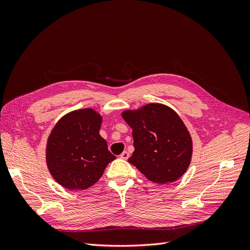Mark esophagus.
I'll return each mask as SVG.
<instances>
[{
  "label": "esophagus",
  "mask_w": 250,
  "mask_h": 250,
  "mask_svg": "<svg viewBox=\"0 0 250 250\" xmlns=\"http://www.w3.org/2000/svg\"><path fill=\"white\" fill-rule=\"evenodd\" d=\"M120 157L122 158V160H128V157H129V152H128V151H124V152L120 155Z\"/></svg>",
  "instance_id": "34e87169"
}]
</instances>
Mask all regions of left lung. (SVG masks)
Listing matches in <instances>:
<instances>
[{
  "instance_id": "1",
  "label": "left lung",
  "mask_w": 250,
  "mask_h": 250,
  "mask_svg": "<svg viewBox=\"0 0 250 250\" xmlns=\"http://www.w3.org/2000/svg\"><path fill=\"white\" fill-rule=\"evenodd\" d=\"M132 128L129 162L149 180L168 184L184 175L191 163L192 139L177 113L160 103L122 113Z\"/></svg>"
}]
</instances>
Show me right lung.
<instances>
[{
	"instance_id": "add662e5",
	"label": "right lung",
	"mask_w": 250,
	"mask_h": 250,
	"mask_svg": "<svg viewBox=\"0 0 250 250\" xmlns=\"http://www.w3.org/2000/svg\"><path fill=\"white\" fill-rule=\"evenodd\" d=\"M102 119L92 108L75 110L60 119L48 139L47 166L67 190H85L100 179L115 160L99 130Z\"/></svg>"
}]
</instances>
